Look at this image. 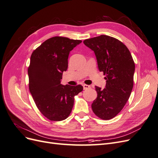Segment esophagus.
Returning <instances> with one entry per match:
<instances>
[{
    "label": "esophagus",
    "mask_w": 158,
    "mask_h": 158,
    "mask_svg": "<svg viewBox=\"0 0 158 158\" xmlns=\"http://www.w3.org/2000/svg\"><path fill=\"white\" fill-rule=\"evenodd\" d=\"M83 88H84V89H87L90 88V85L87 84H83Z\"/></svg>",
    "instance_id": "obj_1"
}]
</instances>
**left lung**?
Here are the masks:
<instances>
[{"instance_id": "8db88e82", "label": "left lung", "mask_w": 158, "mask_h": 158, "mask_svg": "<svg viewBox=\"0 0 158 158\" xmlns=\"http://www.w3.org/2000/svg\"><path fill=\"white\" fill-rule=\"evenodd\" d=\"M94 51L100 72L106 75V88L95 86L98 97L92 104L99 118L109 120L118 114L130 97L134 83L135 62L125 45L115 38L102 35L84 41Z\"/></svg>"}]
</instances>
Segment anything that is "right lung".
Wrapping results in <instances>:
<instances>
[{"label": "right lung", "instance_id": "right-lung-1", "mask_svg": "<svg viewBox=\"0 0 158 158\" xmlns=\"http://www.w3.org/2000/svg\"><path fill=\"white\" fill-rule=\"evenodd\" d=\"M82 42L68 37L49 38L33 51L27 73L29 89L37 107L50 121L67 118L74 96L83 90L82 85H63L60 80L68 69L70 51Z\"/></svg>", "mask_w": 158, "mask_h": 158}]
</instances>
